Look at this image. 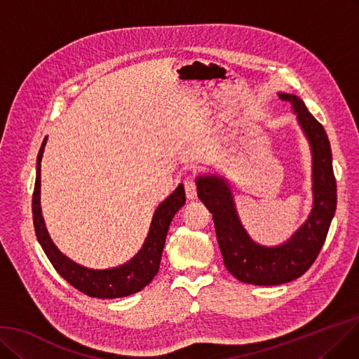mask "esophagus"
<instances>
[{
    "label": "esophagus",
    "instance_id": "obj_1",
    "mask_svg": "<svg viewBox=\"0 0 359 359\" xmlns=\"http://www.w3.org/2000/svg\"><path fill=\"white\" fill-rule=\"evenodd\" d=\"M184 189H185V196H187L189 200H194L197 197V185L193 180H187L184 182Z\"/></svg>",
    "mask_w": 359,
    "mask_h": 359
}]
</instances>
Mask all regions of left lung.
<instances>
[{"label":"left lung","instance_id":"left-lung-1","mask_svg":"<svg viewBox=\"0 0 359 359\" xmlns=\"http://www.w3.org/2000/svg\"><path fill=\"white\" fill-rule=\"evenodd\" d=\"M278 95L283 102L292 104L311 146L313 203L305 224L280 246L257 245L240 222L225 178L218 175L197 178V194L212 213L226 269L237 280L255 285H277L304 276L324 245L337 203L332 149L325 130L297 95L284 93Z\"/></svg>","mask_w":359,"mask_h":359}]
</instances>
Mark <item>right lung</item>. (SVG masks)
I'll return each instance as SVG.
<instances>
[{
	"mask_svg": "<svg viewBox=\"0 0 359 359\" xmlns=\"http://www.w3.org/2000/svg\"><path fill=\"white\" fill-rule=\"evenodd\" d=\"M47 144L42 141L36 157V180L32 197V213L35 234L42 250L55 271L75 289L83 294L98 299H116L142 290L154 278L161 266L162 252L172 218L185 205L184 185L180 184L169 197L154 210L147 238L140 252L126 264L110 269H91L74 262L63 255L53 243L41 212V161Z\"/></svg>",
	"mask_w": 359,
	"mask_h": 359,
	"instance_id": "add662e5",
	"label": "right lung"
}]
</instances>
